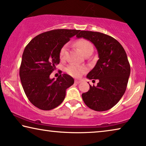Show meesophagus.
<instances>
[{"label": "esophagus", "instance_id": "esophagus-1", "mask_svg": "<svg viewBox=\"0 0 146 146\" xmlns=\"http://www.w3.org/2000/svg\"><path fill=\"white\" fill-rule=\"evenodd\" d=\"M80 82H81V81H80V80H75V83H76V84H79V83H80Z\"/></svg>", "mask_w": 146, "mask_h": 146}]
</instances>
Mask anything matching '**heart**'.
I'll list each match as a JSON object with an SVG mask.
<instances>
[{"instance_id":"obj_1","label":"heart","mask_w":146,"mask_h":146,"mask_svg":"<svg viewBox=\"0 0 146 146\" xmlns=\"http://www.w3.org/2000/svg\"><path fill=\"white\" fill-rule=\"evenodd\" d=\"M75 46L79 50L80 52L85 56L89 52L93 51V46L90 41L84 38H80L75 43ZM67 52V44H65L62 47L60 51V58L61 60L66 58ZM87 68L84 66H77L75 64H71L66 68V71L74 77H79L82 74L86 72Z\"/></svg>"}]
</instances>
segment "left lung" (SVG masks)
<instances>
[{"label": "left lung", "instance_id": "obj_1", "mask_svg": "<svg viewBox=\"0 0 146 146\" xmlns=\"http://www.w3.org/2000/svg\"><path fill=\"white\" fill-rule=\"evenodd\" d=\"M77 37L92 42L99 57L86 76L89 79H98L99 82L96 86L90 85L88 92L82 94V100L93 110L107 111L118 103L127 88L130 73L127 54L116 39L102 33L81 31Z\"/></svg>", "mask_w": 146, "mask_h": 146}]
</instances>
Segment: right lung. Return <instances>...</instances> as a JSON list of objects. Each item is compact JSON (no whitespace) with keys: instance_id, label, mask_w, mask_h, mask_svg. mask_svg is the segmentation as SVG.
Segmentation results:
<instances>
[{"instance_id":"add662e5","label":"right lung","mask_w":146,"mask_h":146,"mask_svg":"<svg viewBox=\"0 0 146 146\" xmlns=\"http://www.w3.org/2000/svg\"><path fill=\"white\" fill-rule=\"evenodd\" d=\"M79 31L61 29L42 33L25 48L19 77L28 100L40 110H51L60 106L66 89L73 84L74 79L67 74L56 80L50 79V75L59 64L60 49Z\"/></svg>"}]
</instances>
